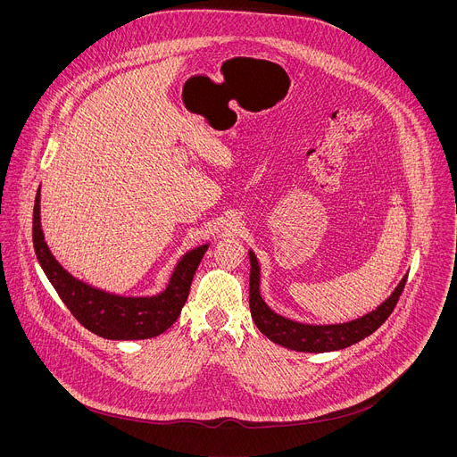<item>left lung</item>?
I'll return each mask as SVG.
<instances>
[{"label": "left lung", "mask_w": 457, "mask_h": 457, "mask_svg": "<svg viewBox=\"0 0 457 457\" xmlns=\"http://www.w3.org/2000/svg\"><path fill=\"white\" fill-rule=\"evenodd\" d=\"M249 309L258 331L266 335L273 344L298 353H331L351 347L369 335L393 312L405 287L407 275L396 289L388 295L374 311L344 323H303L275 312L260 295V264L256 254L249 249Z\"/></svg>", "instance_id": "left-lung-1"}]
</instances>
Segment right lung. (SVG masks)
Returning <instances> with one entry per match:
<instances>
[{
	"instance_id": "right-lung-1",
	"label": "right lung",
	"mask_w": 457,
	"mask_h": 457,
	"mask_svg": "<svg viewBox=\"0 0 457 457\" xmlns=\"http://www.w3.org/2000/svg\"><path fill=\"white\" fill-rule=\"evenodd\" d=\"M41 186L34 203L32 240L37 262L62 303L88 331L106 340H146L162 335L179 318L201 260L210 242L186 251L162 291L126 296L90 286L64 270L52 254L41 228Z\"/></svg>"
}]
</instances>
